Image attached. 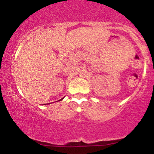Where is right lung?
I'll list each match as a JSON object with an SVG mask.
<instances>
[{
	"label": "right lung",
	"instance_id": "obj_1",
	"mask_svg": "<svg viewBox=\"0 0 154 154\" xmlns=\"http://www.w3.org/2000/svg\"><path fill=\"white\" fill-rule=\"evenodd\" d=\"M61 100H63V99H61Z\"/></svg>",
	"mask_w": 154,
	"mask_h": 154
}]
</instances>
